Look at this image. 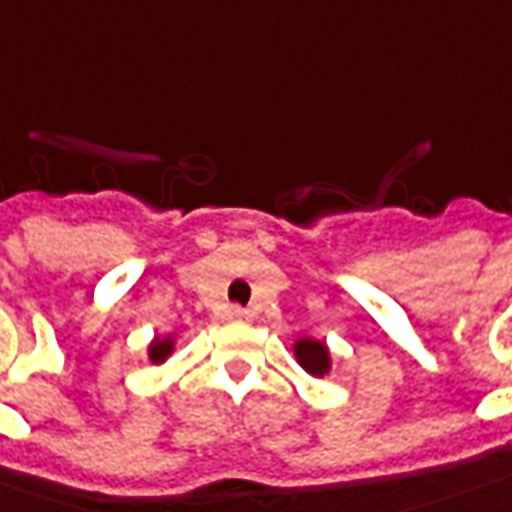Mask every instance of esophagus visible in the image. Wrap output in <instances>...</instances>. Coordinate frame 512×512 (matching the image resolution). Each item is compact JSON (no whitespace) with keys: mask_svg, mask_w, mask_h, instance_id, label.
<instances>
[{"mask_svg":"<svg viewBox=\"0 0 512 512\" xmlns=\"http://www.w3.org/2000/svg\"><path fill=\"white\" fill-rule=\"evenodd\" d=\"M224 319H229V322H246V319H252V311H246L241 305H227L224 308Z\"/></svg>","mask_w":512,"mask_h":512,"instance_id":"obj_1","label":"esophagus"}]
</instances>
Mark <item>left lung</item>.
Here are the masks:
<instances>
[{"label": "left lung", "instance_id": "obj_1", "mask_svg": "<svg viewBox=\"0 0 512 512\" xmlns=\"http://www.w3.org/2000/svg\"><path fill=\"white\" fill-rule=\"evenodd\" d=\"M294 356H297V361H300V367L305 373L316 375V378L330 373V350L319 339H311V336L297 339L294 342Z\"/></svg>", "mask_w": 512, "mask_h": 512}]
</instances>
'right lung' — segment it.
I'll return each instance as SVG.
<instances>
[{
    "mask_svg": "<svg viewBox=\"0 0 512 512\" xmlns=\"http://www.w3.org/2000/svg\"><path fill=\"white\" fill-rule=\"evenodd\" d=\"M170 353H173V339H170V336H165V339L156 336L154 342H151V347H148V358H151L154 364H162Z\"/></svg>",
    "mask_w": 512,
    "mask_h": 512,
    "instance_id": "right-lung-1",
    "label": "right lung"
}]
</instances>
